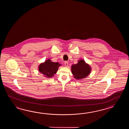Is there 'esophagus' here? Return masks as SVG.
Segmentation results:
<instances>
[{"label":"esophagus","mask_w":129,"mask_h":129,"mask_svg":"<svg viewBox=\"0 0 129 129\" xmlns=\"http://www.w3.org/2000/svg\"><path fill=\"white\" fill-rule=\"evenodd\" d=\"M64 66H66V67H67V66H68V62L67 61L64 62Z\"/></svg>","instance_id":"esophagus-1"}]
</instances>
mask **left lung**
<instances>
[{
	"label": "left lung",
	"mask_w": 129,
	"mask_h": 129,
	"mask_svg": "<svg viewBox=\"0 0 129 129\" xmlns=\"http://www.w3.org/2000/svg\"><path fill=\"white\" fill-rule=\"evenodd\" d=\"M71 72L74 78L77 80L84 79L89 75L91 68L89 64L86 63L85 61L81 59L76 64L71 66Z\"/></svg>",
	"instance_id": "1"
}]
</instances>
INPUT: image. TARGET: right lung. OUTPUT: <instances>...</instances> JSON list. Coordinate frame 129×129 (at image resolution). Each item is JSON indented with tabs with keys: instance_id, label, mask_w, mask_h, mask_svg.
Wrapping results in <instances>:
<instances>
[{
	"instance_id": "right-lung-1",
	"label": "right lung",
	"mask_w": 129,
	"mask_h": 129,
	"mask_svg": "<svg viewBox=\"0 0 129 129\" xmlns=\"http://www.w3.org/2000/svg\"><path fill=\"white\" fill-rule=\"evenodd\" d=\"M61 64L58 62H53L50 59H47L39 66V71L45 77L51 78L57 73L58 67Z\"/></svg>"
}]
</instances>
